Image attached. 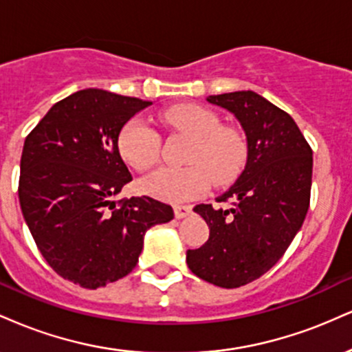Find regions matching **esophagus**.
I'll list each match as a JSON object with an SVG mask.
<instances>
[{
    "label": "esophagus",
    "instance_id": "esophagus-1",
    "mask_svg": "<svg viewBox=\"0 0 352 352\" xmlns=\"http://www.w3.org/2000/svg\"><path fill=\"white\" fill-rule=\"evenodd\" d=\"M190 212H192V207L190 205H175L173 207V213H175V218H185L190 215Z\"/></svg>",
    "mask_w": 352,
    "mask_h": 352
}]
</instances>
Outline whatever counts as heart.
Masks as SVG:
<instances>
[{"label": "heart", "mask_w": 352, "mask_h": 352, "mask_svg": "<svg viewBox=\"0 0 352 352\" xmlns=\"http://www.w3.org/2000/svg\"><path fill=\"white\" fill-rule=\"evenodd\" d=\"M172 127L192 137L187 167H164L140 180L139 188L155 199L180 204L207 192L210 184L227 185L243 170L248 145L241 132L223 127L215 112L201 106H177L164 114ZM162 139L147 120L134 117L124 124L117 147L125 164L145 172L157 164Z\"/></svg>", "instance_id": "obj_1"}]
</instances>
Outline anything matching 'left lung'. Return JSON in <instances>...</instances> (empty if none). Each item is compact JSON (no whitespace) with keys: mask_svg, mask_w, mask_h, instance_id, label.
I'll use <instances>...</instances> for the list:
<instances>
[{"mask_svg":"<svg viewBox=\"0 0 352 352\" xmlns=\"http://www.w3.org/2000/svg\"><path fill=\"white\" fill-rule=\"evenodd\" d=\"M208 102L240 120L248 145L245 170L218 204L197 205L210 236L187 252V265L201 280L240 288L278 263L300 232L309 208L313 151L288 112L253 91L208 96Z\"/></svg>","mask_w":352,"mask_h":352,"instance_id":"8db88e82","label":"left lung"}]
</instances>
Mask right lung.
I'll list each match as a JSON object with an SVG mask.
<instances>
[{
  "mask_svg": "<svg viewBox=\"0 0 352 352\" xmlns=\"http://www.w3.org/2000/svg\"><path fill=\"white\" fill-rule=\"evenodd\" d=\"M152 102L102 89L59 100L24 140L19 204L36 246L64 280L87 289L135 268L144 235L173 218L170 205L132 197L114 200L132 180L117 137Z\"/></svg>",
  "mask_w": 352,
  "mask_h": 352,
  "instance_id": "right-lung-1",
  "label": "right lung"
}]
</instances>
